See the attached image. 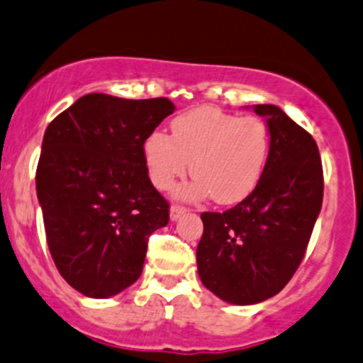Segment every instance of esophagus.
I'll use <instances>...</instances> for the list:
<instances>
[{"instance_id":"34e87169","label":"esophagus","mask_w":363,"mask_h":363,"mask_svg":"<svg viewBox=\"0 0 363 363\" xmlns=\"http://www.w3.org/2000/svg\"><path fill=\"white\" fill-rule=\"evenodd\" d=\"M186 207H182V206H177V203H175V206H172L170 207V220L172 221H175V220H179V218L182 216V214L186 213Z\"/></svg>"}]
</instances>
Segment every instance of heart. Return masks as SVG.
I'll return each instance as SVG.
<instances>
[{"label": "heart", "instance_id": "obj_1", "mask_svg": "<svg viewBox=\"0 0 363 363\" xmlns=\"http://www.w3.org/2000/svg\"><path fill=\"white\" fill-rule=\"evenodd\" d=\"M172 138L154 131L143 143L150 181L170 191L191 163L195 181L186 196H213L218 203H238L259 184L269 156L266 122L238 117L216 106H200L172 121Z\"/></svg>", "mask_w": 363, "mask_h": 363}]
</instances>
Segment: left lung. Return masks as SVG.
I'll list each match as a JSON object with an SVG mask.
<instances>
[{
  "label": "left lung",
  "mask_w": 363,
  "mask_h": 363,
  "mask_svg": "<svg viewBox=\"0 0 363 363\" xmlns=\"http://www.w3.org/2000/svg\"><path fill=\"white\" fill-rule=\"evenodd\" d=\"M271 145L257 188L225 213H202L196 266L203 286L234 305L279 294L303 260L323 203V164L311 133L279 106L255 104Z\"/></svg>",
  "instance_id": "1"
}]
</instances>
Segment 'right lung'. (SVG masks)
<instances>
[{
    "mask_svg": "<svg viewBox=\"0 0 363 363\" xmlns=\"http://www.w3.org/2000/svg\"><path fill=\"white\" fill-rule=\"evenodd\" d=\"M174 110L167 97L88 94L45 129L35 177L45 239L60 275L84 296L133 286L149 235L170 220L143 143Z\"/></svg>",
    "mask_w": 363,
    "mask_h": 363,
    "instance_id": "add662e5",
    "label": "right lung"
}]
</instances>
